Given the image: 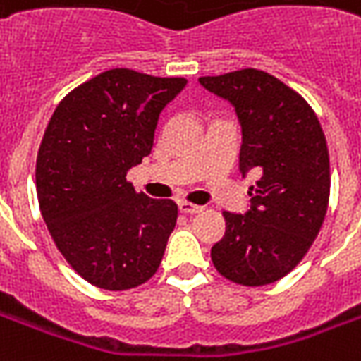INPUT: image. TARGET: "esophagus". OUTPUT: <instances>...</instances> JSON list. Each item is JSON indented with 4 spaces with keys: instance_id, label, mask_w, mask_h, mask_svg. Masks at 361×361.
<instances>
[{
    "instance_id": "34e87169",
    "label": "esophagus",
    "mask_w": 361,
    "mask_h": 361,
    "mask_svg": "<svg viewBox=\"0 0 361 361\" xmlns=\"http://www.w3.org/2000/svg\"><path fill=\"white\" fill-rule=\"evenodd\" d=\"M178 207H180V211L183 212V214H195V212L203 211V207L189 203V201H180V203H178Z\"/></svg>"
}]
</instances>
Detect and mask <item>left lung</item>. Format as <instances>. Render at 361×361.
Instances as JSON below:
<instances>
[{
    "instance_id": "1",
    "label": "left lung",
    "mask_w": 361,
    "mask_h": 361,
    "mask_svg": "<svg viewBox=\"0 0 361 361\" xmlns=\"http://www.w3.org/2000/svg\"><path fill=\"white\" fill-rule=\"evenodd\" d=\"M199 82L234 106L242 126L240 172H261L250 188V211L224 212L226 232L212 245V263L235 284L265 286L302 261L325 220V133L310 104L265 71L240 69Z\"/></svg>"
}]
</instances>
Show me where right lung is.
<instances>
[{
  "mask_svg": "<svg viewBox=\"0 0 361 361\" xmlns=\"http://www.w3.org/2000/svg\"><path fill=\"white\" fill-rule=\"evenodd\" d=\"M188 81L110 69L71 90L36 160L42 219L69 265L104 290H129L158 271L178 204L126 180L149 157L160 111Z\"/></svg>",
  "mask_w": 361,
  "mask_h": 361,
  "instance_id": "1",
  "label": "right lung"
}]
</instances>
